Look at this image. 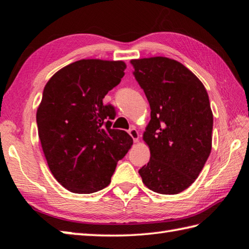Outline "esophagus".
Masks as SVG:
<instances>
[{
	"label": "esophagus",
	"mask_w": 249,
	"mask_h": 249,
	"mask_svg": "<svg viewBox=\"0 0 249 249\" xmlns=\"http://www.w3.org/2000/svg\"><path fill=\"white\" fill-rule=\"evenodd\" d=\"M128 134L130 135V137L133 138L135 142H138V141H140V133H138V130L135 128V127L130 128L128 130Z\"/></svg>",
	"instance_id": "1"
}]
</instances>
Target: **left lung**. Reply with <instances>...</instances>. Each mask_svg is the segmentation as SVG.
Instances as JSON below:
<instances>
[{"mask_svg": "<svg viewBox=\"0 0 249 249\" xmlns=\"http://www.w3.org/2000/svg\"><path fill=\"white\" fill-rule=\"evenodd\" d=\"M130 64L151 109L142 135L150 159L138 172L154 192L178 195L195 182L212 149L208 92L195 73L174 59H133Z\"/></svg>", "mask_w": 249, "mask_h": 249, "instance_id": "left-lung-1", "label": "left lung"}]
</instances>
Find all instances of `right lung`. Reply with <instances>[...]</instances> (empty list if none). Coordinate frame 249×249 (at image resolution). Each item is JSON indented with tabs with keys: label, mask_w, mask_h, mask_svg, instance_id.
<instances>
[{
	"label": "right lung",
	"mask_w": 249,
	"mask_h": 249,
	"mask_svg": "<svg viewBox=\"0 0 249 249\" xmlns=\"http://www.w3.org/2000/svg\"><path fill=\"white\" fill-rule=\"evenodd\" d=\"M124 61L82 59L45 86L36 121L41 148L59 183L89 195L107 187L133 138L111 128L115 108L103 99L124 77Z\"/></svg>",
	"instance_id": "right-lung-1"
}]
</instances>
